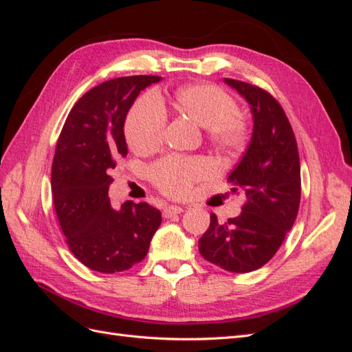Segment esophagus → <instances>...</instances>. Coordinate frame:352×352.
<instances>
[{
	"mask_svg": "<svg viewBox=\"0 0 352 352\" xmlns=\"http://www.w3.org/2000/svg\"><path fill=\"white\" fill-rule=\"evenodd\" d=\"M184 211V207H179V206H168V207H166L164 208V211H163V216L166 217V219H168V217H173V216H176V214H180V212Z\"/></svg>",
	"mask_w": 352,
	"mask_h": 352,
	"instance_id": "1",
	"label": "esophagus"
}]
</instances>
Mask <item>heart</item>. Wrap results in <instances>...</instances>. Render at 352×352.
<instances>
[{
  "instance_id": "b5f03b06",
  "label": "heart",
  "mask_w": 352,
  "mask_h": 352,
  "mask_svg": "<svg viewBox=\"0 0 352 352\" xmlns=\"http://www.w3.org/2000/svg\"><path fill=\"white\" fill-rule=\"evenodd\" d=\"M176 107L195 123L206 127L208 142L223 153H235L245 145L248 124L238 113L232 95L211 83H195L179 89ZM167 116L154 94H145L127 113L124 136L135 153H150L164 136ZM151 179L163 194L182 198L197 180L211 175V166L202 158L167 157L151 167Z\"/></svg>"
}]
</instances>
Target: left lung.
Returning <instances> with one entry per match:
<instances>
[{"mask_svg":"<svg viewBox=\"0 0 352 352\" xmlns=\"http://www.w3.org/2000/svg\"><path fill=\"white\" fill-rule=\"evenodd\" d=\"M251 105L252 136L228 182L245 195L238 217L219 223L211 212L199 254L233 273L254 272L280 248L301 199V167L292 126L272 95L255 85L225 79Z\"/></svg>","mask_w":352,"mask_h":352,"instance_id":"obj_1","label":"left lung"}]
</instances>
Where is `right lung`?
<instances>
[{"label":"right lung","mask_w":352,"mask_h":352,"mask_svg":"<svg viewBox=\"0 0 352 352\" xmlns=\"http://www.w3.org/2000/svg\"><path fill=\"white\" fill-rule=\"evenodd\" d=\"M160 76H126L104 82L73 105L63 126L51 170L52 201L66 242L82 264L116 273L141 263L162 223L146 202L113 208L111 168L127 155L124 120L138 95Z\"/></svg>","instance_id":"obj_1"}]
</instances>
